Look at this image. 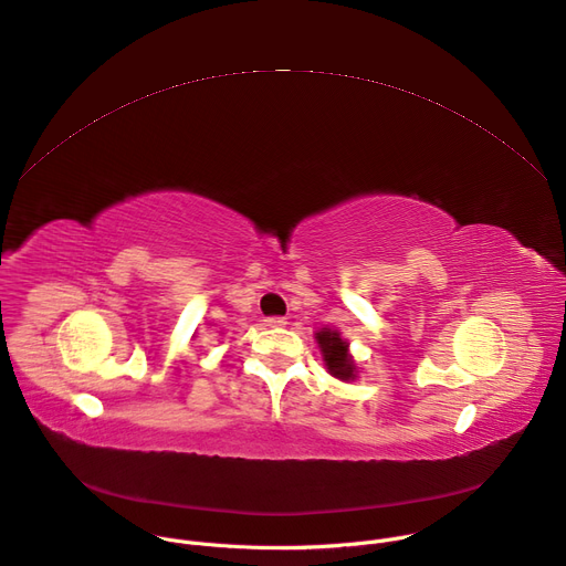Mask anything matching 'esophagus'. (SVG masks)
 I'll list each match as a JSON object with an SVG mask.
<instances>
[{
    "label": "esophagus",
    "mask_w": 566,
    "mask_h": 566,
    "mask_svg": "<svg viewBox=\"0 0 566 566\" xmlns=\"http://www.w3.org/2000/svg\"><path fill=\"white\" fill-rule=\"evenodd\" d=\"M264 325H266V327H284V325H286V318H282V316H269V318L264 321Z\"/></svg>",
    "instance_id": "34e87169"
}]
</instances>
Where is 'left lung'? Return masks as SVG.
Segmentation results:
<instances>
[{
    "mask_svg": "<svg viewBox=\"0 0 566 566\" xmlns=\"http://www.w3.org/2000/svg\"><path fill=\"white\" fill-rule=\"evenodd\" d=\"M316 340L321 345L327 370L336 379H343V381L354 379V361L347 352V343L340 338V334L334 329H323L316 334Z\"/></svg>",
    "mask_w": 566,
    "mask_h": 566,
    "instance_id": "8db88e82",
    "label": "left lung"
}]
</instances>
